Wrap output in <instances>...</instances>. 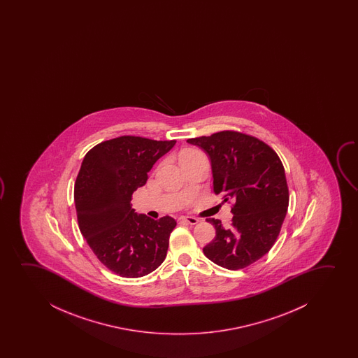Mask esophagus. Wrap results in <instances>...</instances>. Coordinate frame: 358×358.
I'll use <instances>...</instances> for the list:
<instances>
[{"label":"esophagus","mask_w":358,"mask_h":358,"mask_svg":"<svg viewBox=\"0 0 358 358\" xmlns=\"http://www.w3.org/2000/svg\"><path fill=\"white\" fill-rule=\"evenodd\" d=\"M178 222H185V224H189V225H196L199 222V220L196 217L193 216H180L178 217Z\"/></svg>","instance_id":"obj_1"}]
</instances>
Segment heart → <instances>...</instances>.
<instances>
[{
	"instance_id": "1",
	"label": "heart",
	"mask_w": 358,
	"mask_h": 358,
	"mask_svg": "<svg viewBox=\"0 0 358 358\" xmlns=\"http://www.w3.org/2000/svg\"><path fill=\"white\" fill-rule=\"evenodd\" d=\"M201 154V152H198L196 149H187V150H183L181 152V160L182 159H185V157H193V155H199Z\"/></svg>"
}]
</instances>
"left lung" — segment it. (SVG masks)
Returning a JSON list of instances; mask_svg holds the SVG:
<instances>
[{
	"mask_svg": "<svg viewBox=\"0 0 358 358\" xmlns=\"http://www.w3.org/2000/svg\"><path fill=\"white\" fill-rule=\"evenodd\" d=\"M187 142L208 152L214 193L224 201H232L229 229L217 219H206L216 235L203 252L226 269L247 268L271 250L281 231L289 198L284 165L266 143L237 131Z\"/></svg>",
	"mask_w": 358,
	"mask_h": 358,
	"instance_id": "left-lung-1",
	"label": "left lung"
}]
</instances>
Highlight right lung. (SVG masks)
<instances>
[{
	"label": "right lung",
	"instance_id": "1",
	"mask_svg": "<svg viewBox=\"0 0 358 358\" xmlns=\"http://www.w3.org/2000/svg\"><path fill=\"white\" fill-rule=\"evenodd\" d=\"M175 143L121 136L99 143L84 157L74 183L79 230L98 259L122 278L149 274L166 258L176 221L138 215L131 201Z\"/></svg>",
	"mask_w": 358,
	"mask_h": 358
}]
</instances>
